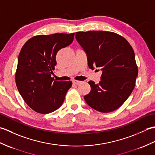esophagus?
Returning <instances> with one entry per match:
<instances>
[{
	"label": "esophagus",
	"mask_w": 155,
	"mask_h": 155,
	"mask_svg": "<svg viewBox=\"0 0 155 155\" xmlns=\"http://www.w3.org/2000/svg\"><path fill=\"white\" fill-rule=\"evenodd\" d=\"M72 83L74 84H79L81 83V81H76V80H73L72 81Z\"/></svg>",
	"instance_id": "34e87169"
}]
</instances>
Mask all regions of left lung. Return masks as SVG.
<instances>
[{
    "label": "left lung",
    "mask_w": 155,
    "mask_h": 155,
    "mask_svg": "<svg viewBox=\"0 0 155 155\" xmlns=\"http://www.w3.org/2000/svg\"><path fill=\"white\" fill-rule=\"evenodd\" d=\"M75 37L86 52L88 67L102 71L99 83L88 82L91 89L84 97L85 101L101 113L117 110L135 86L138 67L132 47L124 37L113 32H77Z\"/></svg>",
    "instance_id": "left-lung-1"
}]
</instances>
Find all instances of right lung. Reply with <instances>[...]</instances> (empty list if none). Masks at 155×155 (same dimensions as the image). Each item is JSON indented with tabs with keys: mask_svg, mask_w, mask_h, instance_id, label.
I'll use <instances>...</instances> for the list:
<instances>
[{
	"mask_svg": "<svg viewBox=\"0 0 155 155\" xmlns=\"http://www.w3.org/2000/svg\"><path fill=\"white\" fill-rule=\"evenodd\" d=\"M74 33L38 35L23 45L15 74L20 94L32 110L41 114L60 108L72 82L56 81L51 75L59 50L70 45Z\"/></svg>",
	"mask_w": 155,
	"mask_h": 155,
	"instance_id": "1",
	"label": "right lung"
}]
</instances>
